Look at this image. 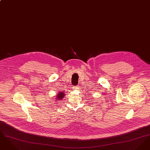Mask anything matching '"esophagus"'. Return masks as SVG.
I'll return each instance as SVG.
<instances>
[{
  "instance_id": "34e87169",
  "label": "esophagus",
  "mask_w": 150,
  "mask_h": 150,
  "mask_svg": "<svg viewBox=\"0 0 150 150\" xmlns=\"http://www.w3.org/2000/svg\"><path fill=\"white\" fill-rule=\"evenodd\" d=\"M72 89H74V90H76V89H79V86H74L73 87H72Z\"/></svg>"
}]
</instances>
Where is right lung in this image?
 Here are the masks:
<instances>
[{"label": "right lung", "instance_id": "add662e5", "mask_svg": "<svg viewBox=\"0 0 150 150\" xmlns=\"http://www.w3.org/2000/svg\"><path fill=\"white\" fill-rule=\"evenodd\" d=\"M64 95H65V94H64V92H60V93L58 94V95H57V97H56L57 98L56 100H57V101H61V100H63V98H64ZM58 100H59V101Z\"/></svg>", "mask_w": 150, "mask_h": 150}]
</instances>
